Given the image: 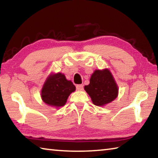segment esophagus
<instances>
[{
    "label": "esophagus",
    "instance_id": "esophagus-1",
    "mask_svg": "<svg viewBox=\"0 0 158 158\" xmlns=\"http://www.w3.org/2000/svg\"><path fill=\"white\" fill-rule=\"evenodd\" d=\"M76 88H77V90H83V89H84V85H82V84L77 85Z\"/></svg>",
    "mask_w": 158,
    "mask_h": 158
}]
</instances>
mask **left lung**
I'll list each match as a JSON object with an SVG mask.
<instances>
[{
	"mask_svg": "<svg viewBox=\"0 0 158 158\" xmlns=\"http://www.w3.org/2000/svg\"><path fill=\"white\" fill-rule=\"evenodd\" d=\"M84 89L96 106H104L117 98L118 89L108 69H96L90 79V84Z\"/></svg>",
	"mask_w": 158,
	"mask_h": 158,
	"instance_id": "left-lung-1",
	"label": "left lung"
}]
</instances>
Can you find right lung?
<instances>
[{
  "label": "right lung",
  "instance_id": "1",
  "mask_svg": "<svg viewBox=\"0 0 158 158\" xmlns=\"http://www.w3.org/2000/svg\"><path fill=\"white\" fill-rule=\"evenodd\" d=\"M75 90V85L67 80L63 74H52L44 82L41 97L47 105L60 107L65 105L69 95Z\"/></svg>",
  "mask_w": 158,
  "mask_h": 158
}]
</instances>
